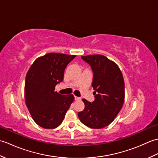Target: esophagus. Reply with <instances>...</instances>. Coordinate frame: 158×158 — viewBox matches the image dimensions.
Returning <instances> with one entry per match:
<instances>
[{"label": "esophagus", "instance_id": "esophagus-1", "mask_svg": "<svg viewBox=\"0 0 158 158\" xmlns=\"http://www.w3.org/2000/svg\"><path fill=\"white\" fill-rule=\"evenodd\" d=\"M74 98H75V100H80L79 97H77V96H75V97H74Z\"/></svg>", "mask_w": 158, "mask_h": 158}]
</instances>
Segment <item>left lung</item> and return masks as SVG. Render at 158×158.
<instances>
[{"mask_svg":"<svg viewBox=\"0 0 158 158\" xmlns=\"http://www.w3.org/2000/svg\"><path fill=\"white\" fill-rule=\"evenodd\" d=\"M81 58L93 71L92 85L94 100L83 99L85 109L78 113L80 121L91 128L100 129L111 123L122 108L125 94L123 77L115 62L102 55H89Z\"/></svg>","mask_w":158,"mask_h":158,"instance_id":"8db88e82","label":"left lung"}]
</instances>
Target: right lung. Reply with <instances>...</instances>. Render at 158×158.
Listing matches in <instances>:
<instances>
[{
  "label": "right lung",
  "instance_id": "1",
  "mask_svg": "<svg viewBox=\"0 0 158 158\" xmlns=\"http://www.w3.org/2000/svg\"><path fill=\"white\" fill-rule=\"evenodd\" d=\"M75 55L49 53L40 57L28 70L25 81V100L33 120L45 129L58 127L74 100L73 94L62 95L55 87L62 82L67 65Z\"/></svg>",
  "mask_w": 158,
  "mask_h": 158
}]
</instances>
